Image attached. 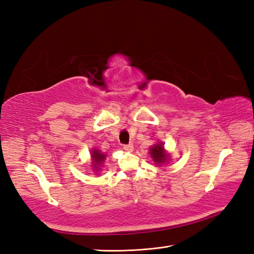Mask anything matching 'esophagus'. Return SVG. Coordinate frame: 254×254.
Here are the masks:
<instances>
[{"instance_id": "esophagus-1", "label": "esophagus", "mask_w": 254, "mask_h": 254, "mask_svg": "<svg viewBox=\"0 0 254 254\" xmlns=\"http://www.w3.org/2000/svg\"><path fill=\"white\" fill-rule=\"evenodd\" d=\"M123 149L127 150V152H132V150H133V144L123 145Z\"/></svg>"}]
</instances>
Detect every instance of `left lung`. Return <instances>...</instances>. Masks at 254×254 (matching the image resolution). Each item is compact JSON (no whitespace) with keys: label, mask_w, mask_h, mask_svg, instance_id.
I'll return each mask as SVG.
<instances>
[{"label":"left lung","mask_w":254,"mask_h":254,"mask_svg":"<svg viewBox=\"0 0 254 254\" xmlns=\"http://www.w3.org/2000/svg\"><path fill=\"white\" fill-rule=\"evenodd\" d=\"M149 154L156 165H163L167 163V161H169L170 159V155L166 152V149L164 147V143H160V142L150 147Z\"/></svg>","instance_id":"left-lung-1"}]
</instances>
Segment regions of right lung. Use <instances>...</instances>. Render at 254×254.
<instances>
[{
  "instance_id": "1",
  "label": "right lung",
  "mask_w": 254,
  "mask_h": 254,
  "mask_svg": "<svg viewBox=\"0 0 254 254\" xmlns=\"http://www.w3.org/2000/svg\"><path fill=\"white\" fill-rule=\"evenodd\" d=\"M91 158H93V161H91V164H93V168L96 171H99L100 170V166L104 163L105 159H106V155H104L102 153H100L98 149H93L91 150Z\"/></svg>"
}]
</instances>
